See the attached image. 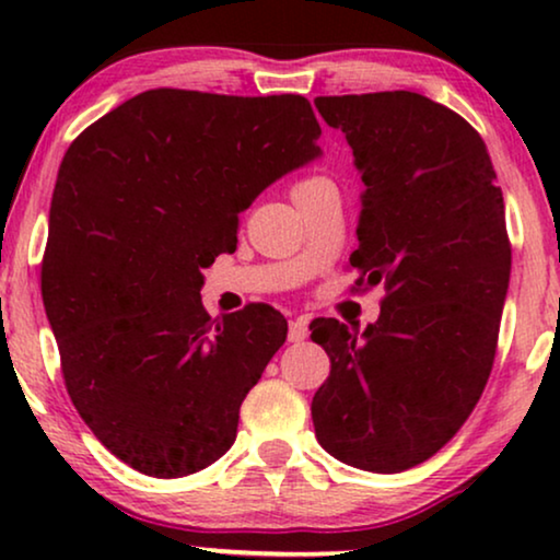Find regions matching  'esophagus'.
Listing matches in <instances>:
<instances>
[{
	"label": "esophagus",
	"mask_w": 560,
	"mask_h": 560,
	"mask_svg": "<svg viewBox=\"0 0 560 560\" xmlns=\"http://www.w3.org/2000/svg\"><path fill=\"white\" fill-rule=\"evenodd\" d=\"M288 339L293 341V343H301V341L308 339V320H305V318H295V320H290Z\"/></svg>",
	"instance_id": "34e87169"
}]
</instances>
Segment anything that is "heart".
Returning <instances> with one entry per match:
<instances>
[{
  "instance_id": "b5f03b06",
  "label": "heart",
  "mask_w": 560,
  "mask_h": 560,
  "mask_svg": "<svg viewBox=\"0 0 560 560\" xmlns=\"http://www.w3.org/2000/svg\"><path fill=\"white\" fill-rule=\"evenodd\" d=\"M320 183H328V180H326V178H318V175H313V178H303V180L298 183V186L293 188V194H301V190H305V188L320 186Z\"/></svg>"
}]
</instances>
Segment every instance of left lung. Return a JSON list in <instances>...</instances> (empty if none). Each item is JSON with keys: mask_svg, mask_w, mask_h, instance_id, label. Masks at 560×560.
Returning <instances> with one entry per match:
<instances>
[{"mask_svg": "<svg viewBox=\"0 0 560 560\" xmlns=\"http://www.w3.org/2000/svg\"><path fill=\"white\" fill-rule=\"evenodd\" d=\"M362 171L357 290L385 288L364 331L316 318L331 374L316 439L339 462L395 474L423 464L471 416L492 372L512 247L477 129L412 91L318 96Z\"/></svg>", "mask_w": 560, "mask_h": 560, "instance_id": "obj_1", "label": "left lung"}]
</instances>
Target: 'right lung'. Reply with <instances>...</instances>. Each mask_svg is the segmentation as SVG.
<instances>
[{"mask_svg":"<svg viewBox=\"0 0 560 560\" xmlns=\"http://www.w3.org/2000/svg\"><path fill=\"white\" fill-rule=\"evenodd\" d=\"M298 94L152 89L83 129L60 163L43 303L71 400L98 441L158 479L232 448L240 408L288 324L265 303L203 311V267L240 211L320 155Z\"/></svg>","mask_w":560,"mask_h":560,"instance_id":"1","label":"right lung"}]
</instances>
